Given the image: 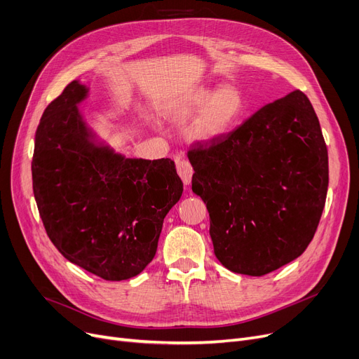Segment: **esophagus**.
<instances>
[{
  "label": "esophagus",
  "mask_w": 359,
  "mask_h": 359,
  "mask_svg": "<svg viewBox=\"0 0 359 359\" xmlns=\"http://www.w3.org/2000/svg\"><path fill=\"white\" fill-rule=\"evenodd\" d=\"M176 170L179 176L182 177L184 184H189L192 180V175H194V168L191 165V163L184 160V158H176Z\"/></svg>",
  "instance_id": "obj_1"
}]
</instances>
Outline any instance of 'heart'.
<instances>
[{"label":"heart","instance_id":"obj_1","mask_svg":"<svg viewBox=\"0 0 359 359\" xmlns=\"http://www.w3.org/2000/svg\"><path fill=\"white\" fill-rule=\"evenodd\" d=\"M244 107L246 102L241 90L233 84H224L218 88H198L179 107L177 115L184 116L198 111L191 126L192 137L198 141H215L237 126Z\"/></svg>","mask_w":359,"mask_h":359}]
</instances>
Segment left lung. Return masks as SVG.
Wrapping results in <instances>:
<instances>
[{
  "label": "left lung",
  "instance_id": "left-lung-1",
  "mask_svg": "<svg viewBox=\"0 0 359 359\" xmlns=\"http://www.w3.org/2000/svg\"><path fill=\"white\" fill-rule=\"evenodd\" d=\"M187 157L222 266L262 276L304 253L325 208L329 160L303 91L263 106L219 140L198 142Z\"/></svg>",
  "mask_w": 359,
  "mask_h": 359
}]
</instances>
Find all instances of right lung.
<instances>
[{
  "instance_id": "add662e5",
  "label": "right lung",
  "mask_w": 359,
  "mask_h": 359,
  "mask_svg": "<svg viewBox=\"0 0 359 359\" xmlns=\"http://www.w3.org/2000/svg\"><path fill=\"white\" fill-rule=\"evenodd\" d=\"M87 97L88 87L75 80L45 109L34 137L33 194L67 260L106 280H123L154 259L183 183L173 160L115 153L79 110Z\"/></svg>"
}]
</instances>
